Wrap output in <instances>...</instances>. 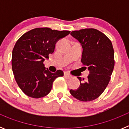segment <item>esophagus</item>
<instances>
[{"instance_id": "obj_1", "label": "esophagus", "mask_w": 129, "mask_h": 129, "mask_svg": "<svg viewBox=\"0 0 129 129\" xmlns=\"http://www.w3.org/2000/svg\"><path fill=\"white\" fill-rule=\"evenodd\" d=\"M64 77H65L67 79H68L72 78V76L70 74H68V72L64 73Z\"/></svg>"}]
</instances>
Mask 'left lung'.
<instances>
[{
	"label": "left lung",
	"instance_id": "obj_1",
	"mask_svg": "<svg viewBox=\"0 0 129 129\" xmlns=\"http://www.w3.org/2000/svg\"><path fill=\"white\" fill-rule=\"evenodd\" d=\"M71 35L82 45L81 62L89 70L90 74L82 83L81 78L77 77L80 86L70 92L79 101H93L101 95L110 81L114 67L112 44L104 34L94 28L73 31Z\"/></svg>",
	"mask_w": 129,
	"mask_h": 129
}]
</instances>
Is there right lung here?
I'll list each match as a JSON object with an SVG mask.
<instances>
[{
	"label": "right lung",
	"mask_w": 129,
	"mask_h": 129,
	"mask_svg": "<svg viewBox=\"0 0 129 129\" xmlns=\"http://www.w3.org/2000/svg\"><path fill=\"white\" fill-rule=\"evenodd\" d=\"M49 28H37L25 33L16 43L11 58L12 70L21 90L33 98H41L50 93L62 70L52 73L44 67V59L53 53L58 40L70 34Z\"/></svg>",
	"instance_id": "obj_1"
}]
</instances>
